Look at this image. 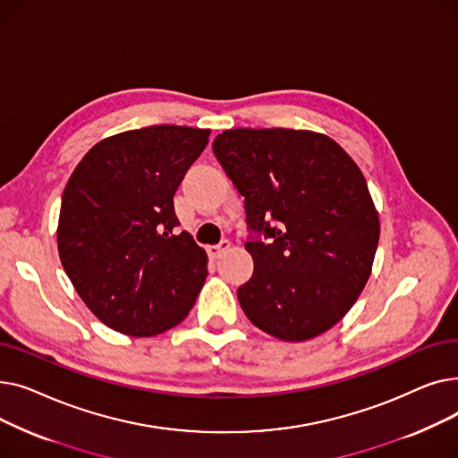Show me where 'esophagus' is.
Returning <instances> with one entry per match:
<instances>
[{"label":"esophagus","mask_w":458,"mask_h":458,"mask_svg":"<svg viewBox=\"0 0 458 458\" xmlns=\"http://www.w3.org/2000/svg\"><path fill=\"white\" fill-rule=\"evenodd\" d=\"M230 249V242H221L219 245H209L206 250H208V256L211 259H216L223 252H226Z\"/></svg>","instance_id":"esophagus-1"}]
</instances>
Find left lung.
Listing matches in <instances>:
<instances>
[{
    "label": "left lung",
    "mask_w": 458,
    "mask_h": 458,
    "mask_svg": "<svg viewBox=\"0 0 458 458\" xmlns=\"http://www.w3.org/2000/svg\"><path fill=\"white\" fill-rule=\"evenodd\" d=\"M213 152L245 197L254 275L237 299L254 327L306 342L345 318L368 284L378 211L354 159L325 133L235 128ZM274 226L271 227L270 225Z\"/></svg>",
    "instance_id": "obj_1"
}]
</instances>
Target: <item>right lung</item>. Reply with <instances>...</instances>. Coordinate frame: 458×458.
I'll return each instance as SVG.
<instances>
[{
    "label": "right lung",
    "instance_id": "1",
    "mask_svg": "<svg viewBox=\"0 0 458 458\" xmlns=\"http://www.w3.org/2000/svg\"><path fill=\"white\" fill-rule=\"evenodd\" d=\"M209 130L161 124L96 142L70 174L57 249L63 269L109 328L148 338L180 325L208 276V254L180 225L174 192Z\"/></svg>",
    "mask_w": 458,
    "mask_h": 458
}]
</instances>
